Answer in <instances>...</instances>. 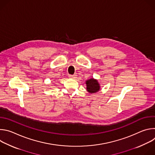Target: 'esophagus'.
Wrapping results in <instances>:
<instances>
[{"mask_svg": "<svg viewBox=\"0 0 155 155\" xmlns=\"http://www.w3.org/2000/svg\"><path fill=\"white\" fill-rule=\"evenodd\" d=\"M69 78H75L76 77V75H69Z\"/></svg>", "mask_w": 155, "mask_h": 155, "instance_id": "obj_1", "label": "esophagus"}]
</instances>
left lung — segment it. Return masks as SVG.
<instances>
[{
	"label": "left lung",
	"instance_id": "obj_1",
	"mask_svg": "<svg viewBox=\"0 0 155 155\" xmlns=\"http://www.w3.org/2000/svg\"><path fill=\"white\" fill-rule=\"evenodd\" d=\"M85 83L86 84V90L90 94L96 93L101 89V84L98 82V80L94 78L87 80Z\"/></svg>",
	"mask_w": 155,
	"mask_h": 155
}]
</instances>
